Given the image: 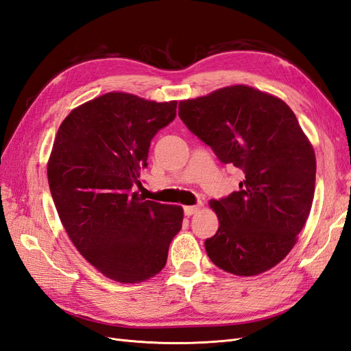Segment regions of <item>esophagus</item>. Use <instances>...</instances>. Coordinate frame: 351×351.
I'll list each match as a JSON object with an SVG mask.
<instances>
[{
	"instance_id": "34e87169",
	"label": "esophagus",
	"mask_w": 351,
	"mask_h": 351,
	"mask_svg": "<svg viewBox=\"0 0 351 351\" xmlns=\"http://www.w3.org/2000/svg\"><path fill=\"white\" fill-rule=\"evenodd\" d=\"M200 209V205H196V206H184V215L186 217H190L196 214V212Z\"/></svg>"
}]
</instances>
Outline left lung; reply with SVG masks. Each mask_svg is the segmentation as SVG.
<instances>
[{"mask_svg":"<svg viewBox=\"0 0 351 351\" xmlns=\"http://www.w3.org/2000/svg\"><path fill=\"white\" fill-rule=\"evenodd\" d=\"M178 117L222 164L241 169L237 192L210 200L219 228L205 240L209 259L252 277L290 253L315 195L316 158L284 101L244 84L186 99Z\"/></svg>","mask_w":351,"mask_h":351,"instance_id":"left-lung-1","label":"left lung"}]
</instances>
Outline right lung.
Listing matches in <instances>:
<instances>
[{
	"label": "right lung",
	"mask_w": 351,
	"mask_h": 351,
	"mask_svg": "<svg viewBox=\"0 0 351 351\" xmlns=\"http://www.w3.org/2000/svg\"><path fill=\"white\" fill-rule=\"evenodd\" d=\"M176 110L177 101L110 92L74 108L57 132L47 173L58 217L82 256L114 281L155 277L182 230V206L133 192Z\"/></svg>",
	"instance_id": "right-lung-1"
}]
</instances>
